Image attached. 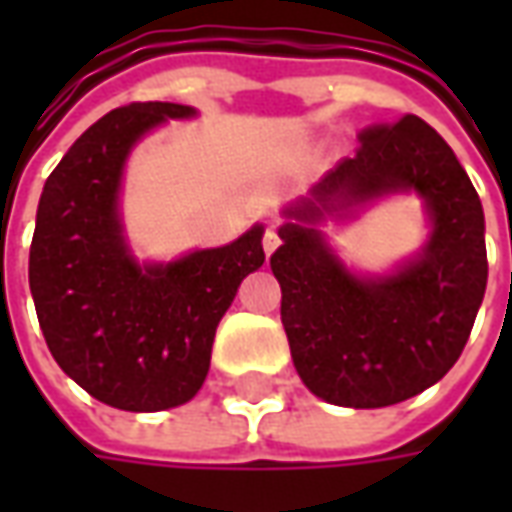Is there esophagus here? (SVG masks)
Returning a JSON list of instances; mask_svg holds the SVG:
<instances>
[{
    "mask_svg": "<svg viewBox=\"0 0 512 512\" xmlns=\"http://www.w3.org/2000/svg\"><path fill=\"white\" fill-rule=\"evenodd\" d=\"M279 244H282V241H279L277 227H268L266 233H263V249H266V255H271Z\"/></svg>",
    "mask_w": 512,
    "mask_h": 512,
    "instance_id": "34e87169",
    "label": "esophagus"
}]
</instances>
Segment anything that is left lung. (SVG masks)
<instances>
[{
    "label": "left lung",
    "instance_id": "left-lung-1",
    "mask_svg": "<svg viewBox=\"0 0 512 512\" xmlns=\"http://www.w3.org/2000/svg\"><path fill=\"white\" fill-rule=\"evenodd\" d=\"M417 190L431 216L423 252L384 278L348 272L314 224L326 212ZM271 271L290 356L312 395L384 408L447 376L472 334L488 282L485 216L452 147L417 115L359 134L307 200L285 211Z\"/></svg>",
    "mask_w": 512,
    "mask_h": 512
}]
</instances>
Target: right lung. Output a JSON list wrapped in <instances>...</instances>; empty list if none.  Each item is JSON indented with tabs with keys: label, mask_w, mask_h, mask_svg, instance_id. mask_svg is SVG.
<instances>
[{
	"label": "right lung",
	"mask_w": 512,
	"mask_h": 512,
	"mask_svg": "<svg viewBox=\"0 0 512 512\" xmlns=\"http://www.w3.org/2000/svg\"><path fill=\"white\" fill-rule=\"evenodd\" d=\"M191 106H120L87 128L40 194L29 290L51 356L95 400L123 411L189 403L211 367L216 326L263 266V224L219 249L139 266L117 211L131 147Z\"/></svg>",
	"instance_id": "1"
}]
</instances>
